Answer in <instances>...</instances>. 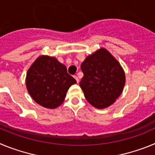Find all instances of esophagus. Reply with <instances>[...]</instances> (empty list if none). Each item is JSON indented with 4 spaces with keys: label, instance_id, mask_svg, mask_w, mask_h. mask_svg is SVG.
<instances>
[{
    "label": "esophagus",
    "instance_id": "1",
    "mask_svg": "<svg viewBox=\"0 0 155 155\" xmlns=\"http://www.w3.org/2000/svg\"><path fill=\"white\" fill-rule=\"evenodd\" d=\"M74 78L75 80L77 81V82L78 83V82H79V79H78V76H76V75H74Z\"/></svg>",
    "mask_w": 155,
    "mask_h": 155
}]
</instances>
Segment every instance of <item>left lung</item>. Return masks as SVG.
<instances>
[{"mask_svg":"<svg viewBox=\"0 0 155 155\" xmlns=\"http://www.w3.org/2000/svg\"><path fill=\"white\" fill-rule=\"evenodd\" d=\"M84 74L80 87L87 101L97 109L114 103L125 85L126 77L120 63L106 49L87 56L81 65Z\"/></svg>","mask_w":155,"mask_h":155,"instance_id":"8db88e82","label":"left lung"}]
</instances>
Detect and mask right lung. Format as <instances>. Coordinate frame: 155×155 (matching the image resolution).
<instances>
[{
	"instance_id": "1",
	"label": "right lung",
	"mask_w": 155,
	"mask_h": 155,
	"mask_svg": "<svg viewBox=\"0 0 155 155\" xmlns=\"http://www.w3.org/2000/svg\"><path fill=\"white\" fill-rule=\"evenodd\" d=\"M77 83L68 73L66 66L56 57L40 56L26 74L27 90L36 103L47 109H55L64 102L67 91Z\"/></svg>"
}]
</instances>
